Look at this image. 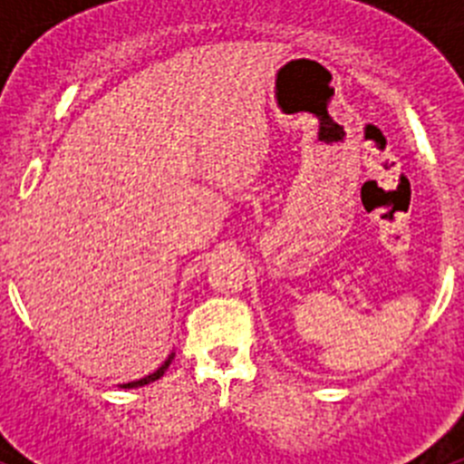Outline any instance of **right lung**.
<instances>
[{"instance_id": "right-lung-1", "label": "right lung", "mask_w": 464, "mask_h": 464, "mask_svg": "<svg viewBox=\"0 0 464 464\" xmlns=\"http://www.w3.org/2000/svg\"><path fill=\"white\" fill-rule=\"evenodd\" d=\"M171 360H174V353H171L169 358L165 360V362L160 364V367H158V370L153 372V374L143 376V379H137V381H130V383H121V388H141V385H149V383H153V381H158L160 376H162V374H165L167 370H169Z\"/></svg>"}]
</instances>
